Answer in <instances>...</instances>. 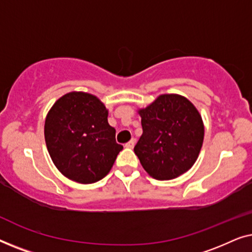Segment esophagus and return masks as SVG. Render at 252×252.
<instances>
[{
    "label": "esophagus",
    "instance_id": "esophagus-1",
    "mask_svg": "<svg viewBox=\"0 0 252 252\" xmlns=\"http://www.w3.org/2000/svg\"><path fill=\"white\" fill-rule=\"evenodd\" d=\"M134 144H135V140L132 139V140L129 141V142H127V143L125 144V147H126V148H129V149H132V148L134 147Z\"/></svg>",
    "mask_w": 252,
    "mask_h": 252
}]
</instances>
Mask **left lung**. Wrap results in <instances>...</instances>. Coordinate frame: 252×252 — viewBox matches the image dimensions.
<instances>
[{
  "mask_svg": "<svg viewBox=\"0 0 252 252\" xmlns=\"http://www.w3.org/2000/svg\"><path fill=\"white\" fill-rule=\"evenodd\" d=\"M142 135L134 147L140 163L157 180L184 174L197 159L204 126L194 105L180 95H160L140 110Z\"/></svg>",
  "mask_w": 252,
  "mask_h": 252,
  "instance_id": "1",
  "label": "left lung"
}]
</instances>
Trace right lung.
<instances>
[{
    "mask_svg": "<svg viewBox=\"0 0 252 252\" xmlns=\"http://www.w3.org/2000/svg\"><path fill=\"white\" fill-rule=\"evenodd\" d=\"M44 139L58 170L80 184L104 178L123 150L104 104L81 92L68 93L53 105L44 123Z\"/></svg>",
    "mask_w": 252,
    "mask_h": 252,
    "instance_id": "add662e5",
    "label": "right lung"
}]
</instances>
